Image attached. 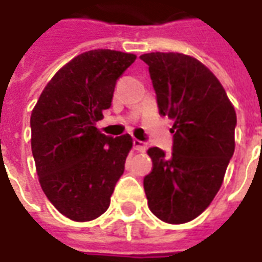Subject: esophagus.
<instances>
[{
    "label": "esophagus",
    "instance_id": "1",
    "mask_svg": "<svg viewBox=\"0 0 262 262\" xmlns=\"http://www.w3.org/2000/svg\"><path fill=\"white\" fill-rule=\"evenodd\" d=\"M133 147H135L136 151H139V152H145V151H147V144H145L144 141H140V140L137 139L133 140Z\"/></svg>",
    "mask_w": 262,
    "mask_h": 262
}]
</instances>
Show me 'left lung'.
<instances>
[{
    "label": "left lung",
    "mask_w": 262,
    "mask_h": 262,
    "mask_svg": "<svg viewBox=\"0 0 262 262\" xmlns=\"http://www.w3.org/2000/svg\"><path fill=\"white\" fill-rule=\"evenodd\" d=\"M148 64L161 115L174 121L173 151L147 152L152 170L144 177L149 210L169 224L196 219L214 199L235 151L236 113L215 75L183 53L140 56Z\"/></svg>",
    "instance_id": "1"
}]
</instances>
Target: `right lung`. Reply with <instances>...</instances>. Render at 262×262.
<instances>
[{
	"label": "right lung",
	"mask_w": 262,
	"mask_h": 262,
	"mask_svg": "<svg viewBox=\"0 0 262 262\" xmlns=\"http://www.w3.org/2000/svg\"><path fill=\"white\" fill-rule=\"evenodd\" d=\"M133 53L95 49L53 75L34 107L31 149L39 184L51 203L74 221L97 219L110 206L133 140L103 135L96 122L111 107L117 79Z\"/></svg>",
	"instance_id": "obj_1"
}]
</instances>
